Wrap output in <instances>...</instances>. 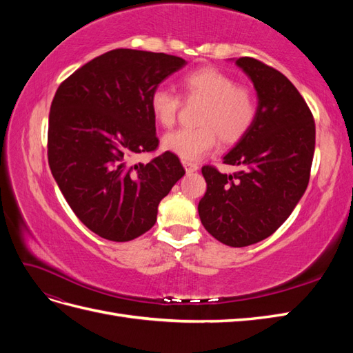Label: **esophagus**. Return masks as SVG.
<instances>
[{
	"label": "esophagus",
	"mask_w": 353,
	"mask_h": 353,
	"mask_svg": "<svg viewBox=\"0 0 353 353\" xmlns=\"http://www.w3.org/2000/svg\"><path fill=\"white\" fill-rule=\"evenodd\" d=\"M183 166L187 172H196L199 169V165L196 162H190V160H183Z\"/></svg>",
	"instance_id": "obj_1"
}]
</instances>
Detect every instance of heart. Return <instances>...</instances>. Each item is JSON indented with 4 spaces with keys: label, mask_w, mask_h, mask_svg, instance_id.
I'll return each instance as SVG.
<instances>
[{
    "label": "heart",
    "mask_w": 353,
    "mask_h": 353,
    "mask_svg": "<svg viewBox=\"0 0 353 353\" xmlns=\"http://www.w3.org/2000/svg\"><path fill=\"white\" fill-rule=\"evenodd\" d=\"M185 101H201L196 122L199 126L170 132L163 147L184 160H196L216 145H234L249 134L258 116L252 90L216 68L205 66L185 73L179 81ZM183 105L179 95L166 87H156L150 95V110L166 130L176 122Z\"/></svg>",
    "instance_id": "obj_1"
}]
</instances>
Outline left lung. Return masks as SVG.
Returning a JSON list of instances; mask_svg holds the SVG:
<instances>
[{"label":"left lung","instance_id":"1","mask_svg":"<svg viewBox=\"0 0 353 353\" xmlns=\"http://www.w3.org/2000/svg\"><path fill=\"white\" fill-rule=\"evenodd\" d=\"M236 63L258 91V116L249 134L223 157V163L240 166L239 172L201 168L208 187L199 215L218 241L244 248L279 230L303 196L315 152V122L281 72L253 57Z\"/></svg>","mask_w":353,"mask_h":353}]
</instances>
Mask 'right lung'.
I'll use <instances>...</instances> for the list:
<instances>
[{
  "label": "right lung",
  "mask_w": 353,
  "mask_h": 353,
  "mask_svg": "<svg viewBox=\"0 0 353 353\" xmlns=\"http://www.w3.org/2000/svg\"><path fill=\"white\" fill-rule=\"evenodd\" d=\"M187 61L165 52L116 48L60 83L48 119V163L85 227L110 241L150 230L160 200L185 170L172 152L148 163L135 156L159 147L152 91Z\"/></svg>",
  "instance_id": "add662e5"
}]
</instances>
